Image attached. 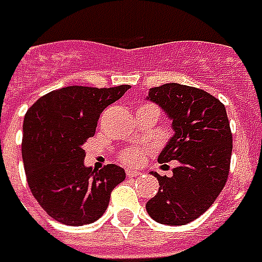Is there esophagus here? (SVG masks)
<instances>
[{
  "mask_svg": "<svg viewBox=\"0 0 262 262\" xmlns=\"http://www.w3.org/2000/svg\"><path fill=\"white\" fill-rule=\"evenodd\" d=\"M125 173L128 178H136V176L141 175V172H140V170H133V169H126Z\"/></svg>",
  "mask_w": 262,
  "mask_h": 262,
  "instance_id": "34e87169",
  "label": "esophagus"
}]
</instances>
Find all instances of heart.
Instances as JSON below:
<instances>
[{"instance_id": "b5f03b06", "label": "heart", "mask_w": 262, "mask_h": 262, "mask_svg": "<svg viewBox=\"0 0 262 262\" xmlns=\"http://www.w3.org/2000/svg\"><path fill=\"white\" fill-rule=\"evenodd\" d=\"M121 159H122V162H125L126 165L136 166V165H140L143 160V151L138 147H129V148L122 151Z\"/></svg>"}]
</instances>
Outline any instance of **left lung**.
Segmentation results:
<instances>
[{
  "mask_svg": "<svg viewBox=\"0 0 262 262\" xmlns=\"http://www.w3.org/2000/svg\"><path fill=\"white\" fill-rule=\"evenodd\" d=\"M146 99L172 121L173 136L157 160L178 162L172 176L151 172L159 191L146 210L157 223L186 225L208 210L226 184L232 156L226 107L204 90L178 83L153 87Z\"/></svg>",
  "mask_w": 262,
  "mask_h": 262,
  "instance_id": "obj_1",
  "label": "left lung"
}]
</instances>
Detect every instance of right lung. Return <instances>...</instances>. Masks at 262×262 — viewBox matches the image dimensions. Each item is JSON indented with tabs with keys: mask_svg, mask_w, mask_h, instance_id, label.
I'll return each instance as SVG.
<instances>
[{
	"mask_svg": "<svg viewBox=\"0 0 262 262\" xmlns=\"http://www.w3.org/2000/svg\"><path fill=\"white\" fill-rule=\"evenodd\" d=\"M128 84L111 89L70 86L37 99L23 122L21 156L32 194L54 220L81 226L106 211L124 169L84 165L83 144L95 136L100 114L121 99Z\"/></svg>",
	"mask_w": 262,
	"mask_h": 262,
	"instance_id": "obj_1",
	"label": "right lung"
}]
</instances>
